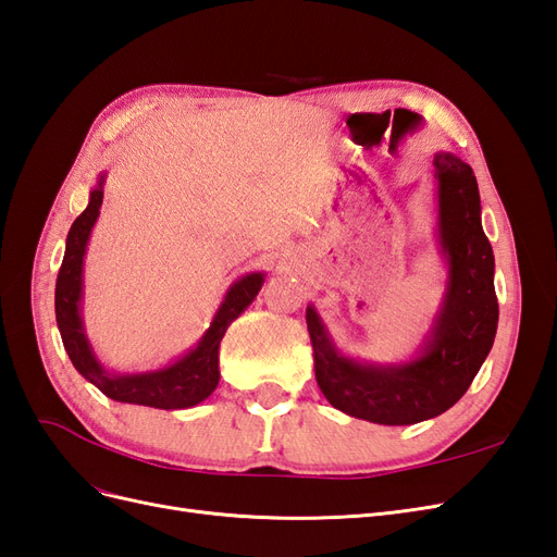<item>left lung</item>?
<instances>
[{"label":"left lung","instance_id":"8db88e82","mask_svg":"<svg viewBox=\"0 0 557 557\" xmlns=\"http://www.w3.org/2000/svg\"><path fill=\"white\" fill-rule=\"evenodd\" d=\"M434 178L436 242L448 274L440 311L416 358L393 364L348 358L313 305L307 307L318 387L334 409L369 423L413 425L448 411L495 342V256L481 225L476 176L458 156L436 153Z\"/></svg>","mask_w":557,"mask_h":557}]
</instances>
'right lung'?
I'll return each mask as SVG.
<instances>
[{
  "label": "right lung",
  "mask_w": 557,
  "mask_h": 557,
  "mask_svg": "<svg viewBox=\"0 0 557 557\" xmlns=\"http://www.w3.org/2000/svg\"><path fill=\"white\" fill-rule=\"evenodd\" d=\"M107 174H99L95 188L90 190V201L83 211L70 234H66L64 260L55 283V320L62 336L66 356H70L76 372L99 387L107 397L125 404H141L153 409H190L205 401L221 381L218 369V348L232 320H237L242 311L258 297L264 272H250L230 285L223 305L218 307L211 327L201 334L195 348L183 352L174 362L150 372L115 374L97 360L92 344L86 334L81 315L83 301V258L90 242V232L99 218V207L104 199Z\"/></svg>",
  "instance_id": "obj_1"
}]
</instances>
